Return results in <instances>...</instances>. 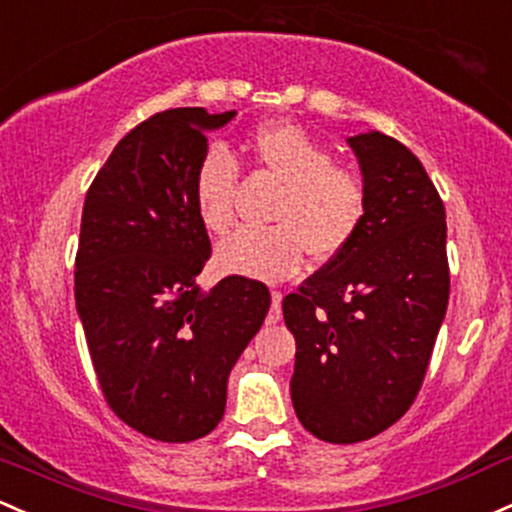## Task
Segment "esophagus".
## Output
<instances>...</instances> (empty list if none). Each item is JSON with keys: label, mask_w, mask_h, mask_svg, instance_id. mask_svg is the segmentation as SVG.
<instances>
[{"label": "esophagus", "mask_w": 512, "mask_h": 512, "mask_svg": "<svg viewBox=\"0 0 512 512\" xmlns=\"http://www.w3.org/2000/svg\"><path fill=\"white\" fill-rule=\"evenodd\" d=\"M282 299H284L282 291L274 289V291H272V308H269V313H267V323H269V325L277 323V320L282 318Z\"/></svg>", "instance_id": "1"}]
</instances>
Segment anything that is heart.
<instances>
[{
  "mask_svg": "<svg viewBox=\"0 0 512 512\" xmlns=\"http://www.w3.org/2000/svg\"><path fill=\"white\" fill-rule=\"evenodd\" d=\"M252 165L282 184L269 221L272 228H240L216 247V265L226 274L279 279L296 274L311 252L333 260L362 230L369 211L364 172L333 153L306 128L289 121H267L245 140ZM238 162L211 145L199 157L192 177L196 218L211 235H223L235 221Z\"/></svg>",
  "mask_w": 512,
  "mask_h": 512,
  "instance_id": "b5f03b06",
  "label": "heart"
}]
</instances>
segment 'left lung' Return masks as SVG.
Instances as JSON below:
<instances>
[{
    "label": "left lung",
    "mask_w": 512,
    "mask_h": 512,
    "mask_svg": "<svg viewBox=\"0 0 512 512\" xmlns=\"http://www.w3.org/2000/svg\"><path fill=\"white\" fill-rule=\"evenodd\" d=\"M369 184L352 245L296 294L291 401L301 425L333 445L389 430L413 406L449 301L445 204L423 162L396 138H350Z\"/></svg>",
    "instance_id": "1"
}]
</instances>
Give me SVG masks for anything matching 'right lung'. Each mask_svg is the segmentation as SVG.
<instances>
[{
	"mask_svg": "<svg viewBox=\"0 0 512 512\" xmlns=\"http://www.w3.org/2000/svg\"><path fill=\"white\" fill-rule=\"evenodd\" d=\"M235 111L184 106L126 133L84 196L75 299L94 374L128 428L192 442L221 423L228 374L269 311V289L199 274L211 240L196 218L192 177L206 131Z\"/></svg>",
	"mask_w": 512,
	"mask_h": 512,
	"instance_id": "1",
	"label": "right lung"
}]
</instances>
